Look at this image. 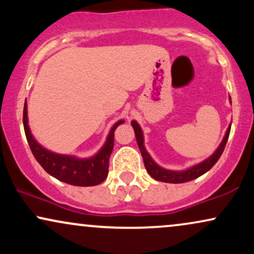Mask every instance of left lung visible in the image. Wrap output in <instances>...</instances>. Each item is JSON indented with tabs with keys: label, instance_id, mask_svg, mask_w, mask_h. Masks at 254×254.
<instances>
[{
	"label": "left lung",
	"instance_id": "8db88e82",
	"mask_svg": "<svg viewBox=\"0 0 254 254\" xmlns=\"http://www.w3.org/2000/svg\"><path fill=\"white\" fill-rule=\"evenodd\" d=\"M131 125H132L133 131H135L136 141L137 144H138L139 150H141L142 157H143V162L145 166V170H147L148 173L150 174L151 178H154L155 180H159V182L164 183H171V184H180V183H186L190 182V180L196 179V178L203 176L204 173H206L210 168L217 162V160L220 159V156L222 155L224 147H226L227 141H228L229 132H230V124L228 129L226 131V135H224L222 142L218 145V148L215 150V153L212 154L210 157H208L206 160H204L200 164L192 166V167L189 168V170L185 171H170L166 170V168H162L161 166H159L151 159L148 151L145 150L144 148V139H143V132H142L141 127H139L138 123L135 121L131 122Z\"/></svg>",
	"mask_w": 254,
	"mask_h": 254
}]
</instances>
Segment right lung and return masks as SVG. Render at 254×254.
<instances>
[{
    "mask_svg": "<svg viewBox=\"0 0 254 254\" xmlns=\"http://www.w3.org/2000/svg\"><path fill=\"white\" fill-rule=\"evenodd\" d=\"M124 121H119L111 127L106 142L94 156L89 159H77L75 156L62 155L45 149L34 139L28 127L27 104L24 106V129L32 153L40 166L52 177L74 186H94L103 183L109 174V160L115 144V130Z\"/></svg>",
    "mask_w": 254,
    "mask_h": 254,
    "instance_id": "right-lung-1",
    "label": "right lung"
}]
</instances>
